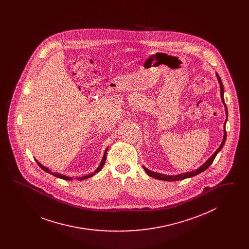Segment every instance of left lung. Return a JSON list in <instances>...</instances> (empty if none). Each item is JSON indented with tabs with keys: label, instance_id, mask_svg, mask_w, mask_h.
<instances>
[{
	"label": "left lung",
	"instance_id": "8db88e82",
	"mask_svg": "<svg viewBox=\"0 0 249 249\" xmlns=\"http://www.w3.org/2000/svg\"><path fill=\"white\" fill-rule=\"evenodd\" d=\"M215 75H216V78H217V81H218V83H219V86H220V96H221V101H222V103H223V105H224V107H225V111H226V117L228 118V110H227V107H226L225 105V101H224V88H223V84H222V81H221V79H220V77H219V75L215 72ZM227 119H226L225 123H224V135H223V140H222V142L220 143V145H219V147L214 151V153H213L202 165L200 166L198 169H196V170H194V171H192V172H189V173H184V174H180V175H177V176H166V175H162V174H159V173H155V172H152V171H150V170H148L147 168H145L144 166H142L143 167V170L145 171V173L149 176V177H151V178H155V179H159V180H164V181H178V180H183V179H186V178H192V177H194V176H197V175H199V174H201L202 173L203 171H205L209 166L212 164V162L213 161V160H214V158H215V156L217 155V153L222 149V147H223V145H224V143L226 142V137H227V133H226V122H227Z\"/></svg>",
	"mask_w": 249,
	"mask_h": 249
}]
</instances>
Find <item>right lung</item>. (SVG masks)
<instances>
[{
	"label": "right lung",
	"instance_id": "1",
	"mask_svg": "<svg viewBox=\"0 0 249 249\" xmlns=\"http://www.w3.org/2000/svg\"><path fill=\"white\" fill-rule=\"evenodd\" d=\"M107 150H108V147H107V149H106V151H105V153H104V156H103V159H102V161H101L100 165L98 166V168L95 170L94 173H91V174H89V175H88V176H85V177L77 178L76 179H77V180H84V179H87V178H91V177H93L96 173L100 172V171L102 170L103 166L105 164V162H106V160H107ZM36 162H37V164H38V165L41 167V169H43L45 172H47L48 174H50V175H52V176H54V177H56V178H60V179H64V180H69V181H70V180H72V178H69V177H66V176H63V175H60L59 173H52L48 168H47L46 166L42 165L38 160H36Z\"/></svg>",
	"mask_w": 249,
	"mask_h": 249
}]
</instances>
